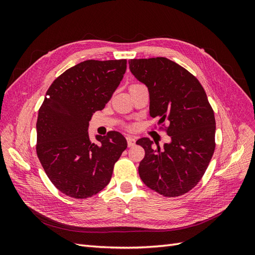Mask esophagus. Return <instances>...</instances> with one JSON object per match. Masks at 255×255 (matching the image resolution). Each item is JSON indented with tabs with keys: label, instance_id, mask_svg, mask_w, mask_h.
Instances as JSON below:
<instances>
[{
	"label": "esophagus",
	"instance_id": "esophagus-1",
	"mask_svg": "<svg viewBox=\"0 0 255 255\" xmlns=\"http://www.w3.org/2000/svg\"><path fill=\"white\" fill-rule=\"evenodd\" d=\"M127 140H128V146H133V145H135V138L134 137H127Z\"/></svg>",
	"mask_w": 255,
	"mask_h": 255
}]
</instances>
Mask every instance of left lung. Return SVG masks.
I'll use <instances>...</instances> for the list:
<instances>
[{"instance_id":"obj_1","label":"left lung","mask_w":255,"mask_h":255,"mask_svg":"<svg viewBox=\"0 0 255 255\" xmlns=\"http://www.w3.org/2000/svg\"><path fill=\"white\" fill-rule=\"evenodd\" d=\"M129 70L144 84L150 97V115L168 120L170 141L164 150L153 148L150 138L136 141L145 155L138 167L141 181L165 197L186 194L201 180L215 151L216 122L202 85L166 57L130 59Z\"/></svg>"}]
</instances>
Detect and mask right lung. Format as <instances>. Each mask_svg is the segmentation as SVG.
<instances>
[{
  "label": "right lung",
  "mask_w": 255,
  "mask_h": 255,
  "mask_svg": "<svg viewBox=\"0 0 255 255\" xmlns=\"http://www.w3.org/2000/svg\"><path fill=\"white\" fill-rule=\"evenodd\" d=\"M127 70V59H89L52 83L38 112L37 155L50 181L63 194L86 199L110 183L116 161L127 149L119 132L89 139L92 114L103 110Z\"/></svg>",
  "instance_id": "1"
}]
</instances>
